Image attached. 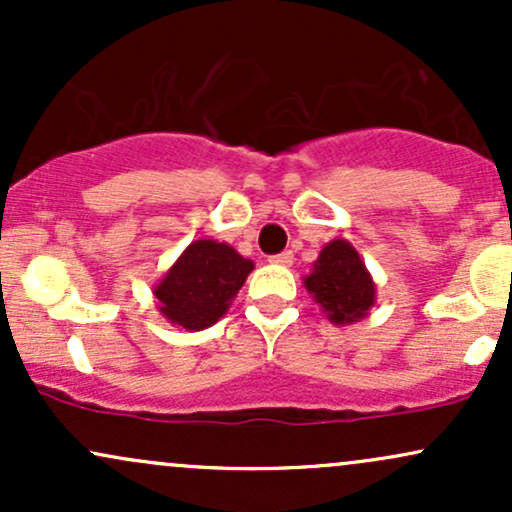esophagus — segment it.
Instances as JSON below:
<instances>
[{"label":"esophagus","mask_w":512,"mask_h":512,"mask_svg":"<svg viewBox=\"0 0 512 512\" xmlns=\"http://www.w3.org/2000/svg\"><path fill=\"white\" fill-rule=\"evenodd\" d=\"M269 262H272V264H281V267H289V264H293V252H289V250L279 252V255L269 257Z\"/></svg>","instance_id":"34e87169"}]
</instances>
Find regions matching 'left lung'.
I'll return each mask as SVG.
<instances>
[{
	"mask_svg": "<svg viewBox=\"0 0 512 512\" xmlns=\"http://www.w3.org/2000/svg\"><path fill=\"white\" fill-rule=\"evenodd\" d=\"M303 281L334 325L358 322L375 305L373 279L354 245L346 240L327 243L313 264V272Z\"/></svg>",
	"mask_w": 512,
	"mask_h": 512,
	"instance_id": "left-lung-1",
	"label": "left lung"
}]
</instances>
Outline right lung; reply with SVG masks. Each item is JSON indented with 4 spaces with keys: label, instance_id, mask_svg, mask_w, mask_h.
Masks as SVG:
<instances>
[{
    "label": "right lung",
    "instance_id": "obj_1",
    "mask_svg": "<svg viewBox=\"0 0 512 512\" xmlns=\"http://www.w3.org/2000/svg\"><path fill=\"white\" fill-rule=\"evenodd\" d=\"M252 269V260H245L231 245L195 240L156 284L158 310L185 330H207L226 315Z\"/></svg>",
    "mask_w": 512,
    "mask_h": 512
}]
</instances>
